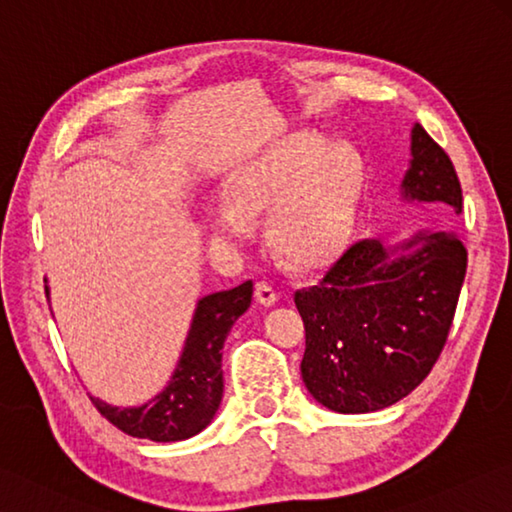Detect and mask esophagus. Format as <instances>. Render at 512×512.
<instances>
[{
    "label": "esophagus",
    "mask_w": 512,
    "mask_h": 512,
    "mask_svg": "<svg viewBox=\"0 0 512 512\" xmlns=\"http://www.w3.org/2000/svg\"><path fill=\"white\" fill-rule=\"evenodd\" d=\"M254 294H256V301L261 303V306H265V308H272L274 303L279 301V294H276V290L272 288V285L265 283V281H258L256 283Z\"/></svg>",
    "instance_id": "1"
}]
</instances>
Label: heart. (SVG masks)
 <instances>
[{
  "instance_id": "obj_1",
  "label": "heart",
  "mask_w": 512,
  "mask_h": 512,
  "mask_svg": "<svg viewBox=\"0 0 512 512\" xmlns=\"http://www.w3.org/2000/svg\"><path fill=\"white\" fill-rule=\"evenodd\" d=\"M362 188V161L342 141L299 130L240 168L227 200L211 206L215 233L242 240L267 215L270 247L285 263L312 270L351 236Z\"/></svg>"
}]
</instances>
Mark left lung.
<instances>
[{"label": "left lung", "instance_id": "8db88e82", "mask_svg": "<svg viewBox=\"0 0 512 512\" xmlns=\"http://www.w3.org/2000/svg\"><path fill=\"white\" fill-rule=\"evenodd\" d=\"M400 193L434 204L441 222L463 209L452 159L420 123ZM465 267L461 238L438 224L393 249L355 242L324 281L294 294L306 326L301 378L312 398L337 414H369L409 396L443 351Z\"/></svg>", "mask_w": 512, "mask_h": 512}]
</instances>
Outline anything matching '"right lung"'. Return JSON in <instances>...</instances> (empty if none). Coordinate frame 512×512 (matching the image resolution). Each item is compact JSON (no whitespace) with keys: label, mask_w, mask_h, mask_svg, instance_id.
Here are the masks:
<instances>
[{"label":"right lung","mask_w":512,"mask_h":512,"mask_svg":"<svg viewBox=\"0 0 512 512\" xmlns=\"http://www.w3.org/2000/svg\"><path fill=\"white\" fill-rule=\"evenodd\" d=\"M251 292L254 283L245 281L197 301L179 362L155 398L139 407H114L89 396L94 407L134 438L173 443L200 434L222 402V348L231 326L251 306Z\"/></svg>","instance_id":"1"}]
</instances>
